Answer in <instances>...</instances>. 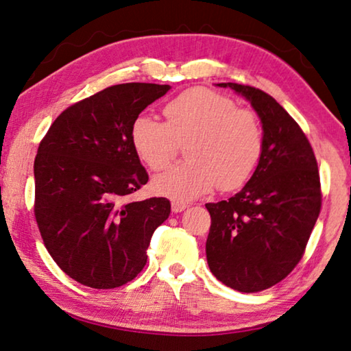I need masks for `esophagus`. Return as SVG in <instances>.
I'll use <instances>...</instances> for the list:
<instances>
[{
	"mask_svg": "<svg viewBox=\"0 0 351 351\" xmlns=\"http://www.w3.org/2000/svg\"><path fill=\"white\" fill-rule=\"evenodd\" d=\"M187 207H189L187 204L180 203V201H173V203H171V212H173V213H180V212H182V210H186Z\"/></svg>",
	"mask_w": 351,
	"mask_h": 351,
	"instance_id": "1",
	"label": "esophagus"
}]
</instances>
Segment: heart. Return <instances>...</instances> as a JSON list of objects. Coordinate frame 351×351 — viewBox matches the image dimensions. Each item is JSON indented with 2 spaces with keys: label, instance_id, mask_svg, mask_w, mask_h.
Here are the masks:
<instances>
[{
  "label": "heart",
  "instance_id": "obj_1",
  "mask_svg": "<svg viewBox=\"0 0 351 351\" xmlns=\"http://www.w3.org/2000/svg\"><path fill=\"white\" fill-rule=\"evenodd\" d=\"M167 122L141 114L133 121L132 144L153 170H161L187 142V161L154 176V192L190 201L217 186L241 187L263 153V130L255 112L237 108L234 100L204 88L184 91L164 110Z\"/></svg>",
  "mask_w": 351,
  "mask_h": 351
}]
</instances>
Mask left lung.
<instances>
[{"instance_id": "1", "label": "left lung", "mask_w": 351, "mask_h": 351, "mask_svg": "<svg viewBox=\"0 0 351 351\" xmlns=\"http://www.w3.org/2000/svg\"><path fill=\"white\" fill-rule=\"evenodd\" d=\"M245 97L260 119L263 153L245 187L207 203V265L226 287L257 293L283 280L304 255L320 212L317 162L297 122L269 94L217 83Z\"/></svg>"}]
</instances>
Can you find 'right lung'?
<instances>
[{"mask_svg": "<svg viewBox=\"0 0 351 351\" xmlns=\"http://www.w3.org/2000/svg\"><path fill=\"white\" fill-rule=\"evenodd\" d=\"M170 85L122 83L58 116L34 162L35 218L63 272L85 287H122L144 269L167 198L123 203L148 181L132 144L133 121Z\"/></svg>", "mask_w": 351, "mask_h": 351, "instance_id": "1", "label": "right lung"}]
</instances>
